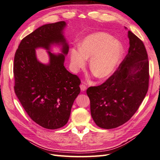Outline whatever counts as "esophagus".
Masks as SVG:
<instances>
[{"label":"esophagus","mask_w":160,"mask_h":160,"mask_svg":"<svg viewBox=\"0 0 160 160\" xmlns=\"http://www.w3.org/2000/svg\"><path fill=\"white\" fill-rule=\"evenodd\" d=\"M80 88H81V90L82 91H85L87 89V87H86V85L85 84H81L80 85Z\"/></svg>","instance_id":"obj_1"}]
</instances>
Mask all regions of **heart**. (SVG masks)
Here are the masks:
<instances>
[{
  "instance_id": "obj_1",
  "label": "heart",
  "mask_w": 160,
  "mask_h": 160,
  "mask_svg": "<svg viewBox=\"0 0 160 160\" xmlns=\"http://www.w3.org/2000/svg\"><path fill=\"white\" fill-rule=\"evenodd\" d=\"M123 46L109 34L95 32L81 41L78 48H72L70 61L75 71L83 68L90 58L89 69L98 79H105L113 74L120 61Z\"/></svg>"
}]
</instances>
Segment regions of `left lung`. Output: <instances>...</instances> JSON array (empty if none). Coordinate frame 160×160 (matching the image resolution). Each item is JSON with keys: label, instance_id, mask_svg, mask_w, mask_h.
Masks as SVG:
<instances>
[{"label": "left lung", "instance_id": "1", "mask_svg": "<svg viewBox=\"0 0 160 160\" xmlns=\"http://www.w3.org/2000/svg\"><path fill=\"white\" fill-rule=\"evenodd\" d=\"M128 38V52L118 69L103 84L87 90L92 118L101 128L113 129L126 123L136 112L148 90L146 47L130 31Z\"/></svg>", "mask_w": 160, "mask_h": 160}]
</instances>
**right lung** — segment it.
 Here are the masks:
<instances>
[{"instance_id":"add662e5","label":"right lung","mask_w":160,"mask_h":160,"mask_svg":"<svg viewBox=\"0 0 160 160\" xmlns=\"http://www.w3.org/2000/svg\"><path fill=\"white\" fill-rule=\"evenodd\" d=\"M65 21L38 27L20 42L14 59V92L28 116L40 126L56 129L63 127L72 105L80 93L81 81L64 66L69 45L63 35ZM62 47V53L50 51L52 45ZM37 48L48 51L50 62L36 59Z\"/></svg>"}]
</instances>
